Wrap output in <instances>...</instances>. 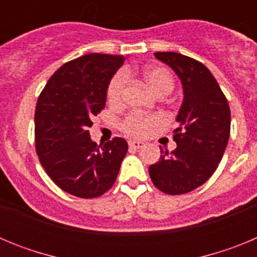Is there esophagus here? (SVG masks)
Here are the masks:
<instances>
[{"label":"esophagus","instance_id":"1","mask_svg":"<svg viewBox=\"0 0 257 257\" xmlns=\"http://www.w3.org/2000/svg\"><path fill=\"white\" fill-rule=\"evenodd\" d=\"M128 145H130V148H133V149H140V148H143V147H144V143L143 142H136V140H130V142H128Z\"/></svg>","mask_w":257,"mask_h":257}]
</instances>
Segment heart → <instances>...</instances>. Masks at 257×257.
I'll return each instance as SVG.
<instances>
[{
	"instance_id": "b5f03b06",
	"label": "heart",
	"mask_w": 257,
	"mask_h": 257,
	"mask_svg": "<svg viewBox=\"0 0 257 257\" xmlns=\"http://www.w3.org/2000/svg\"><path fill=\"white\" fill-rule=\"evenodd\" d=\"M128 73H130V70L118 72L109 82L106 97L112 105H119L123 100ZM142 76L147 85L158 95L170 94L174 88V77H172L171 72L165 67H161V65L147 67L143 69ZM162 123L163 118L160 114H144V113L135 112L124 118L121 128L127 135L143 139V138L152 135L154 130H157V127H160Z\"/></svg>"
}]
</instances>
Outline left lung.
<instances>
[{
  "mask_svg": "<svg viewBox=\"0 0 257 257\" xmlns=\"http://www.w3.org/2000/svg\"><path fill=\"white\" fill-rule=\"evenodd\" d=\"M180 78L184 100L174 130L176 149L161 148L160 161L149 175L161 192L184 194L205 184L217 169L228 145L230 109L225 95L210 70L198 60L179 52H154Z\"/></svg>",
  "mask_w": 257,
  "mask_h": 257,
  "instance_id": "obj_1",
  "label": "left lung"
}]
</instances>
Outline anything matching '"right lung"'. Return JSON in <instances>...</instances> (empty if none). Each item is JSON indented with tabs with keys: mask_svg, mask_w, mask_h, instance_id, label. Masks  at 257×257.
Listing matches in <instances>:
<instances>
[{
	"mask_svg": "<svg viewBox=\"0 0 257 257\" xmlns=\"http://www.w3.org/2000/svg\"><path fill=\"white\" fill-rule=\"evenodd\" d=\"M124 56L88 54L61 65L38 97L36 151L51 180L81 198H95L114 184L127 142L114 138L101 149L90 138L92 118L105 106L106 90Z\"/></svg>",
	"mask_w": 257,
	"mask_h": 257,
	"instance_id": "right-lung-1",
	"label": "right lung"
}]
</instances>
